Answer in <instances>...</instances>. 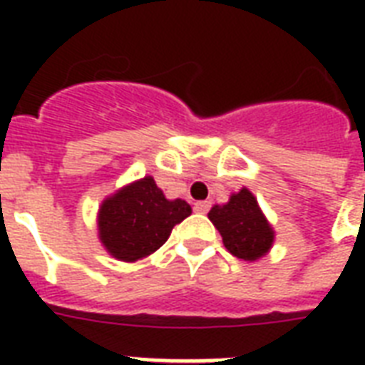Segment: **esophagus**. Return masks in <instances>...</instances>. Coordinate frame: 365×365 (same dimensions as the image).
<instances>
[{"instance_id": "obj_1", "label": "esophagus", "mask_w": 365, "mask_h": 365, "mask_svg": "<svg viewBox=\"0 0 365 365\" xmlns=\"http://www.w3.org/2000/svg\"><path fill=\"white\" fill-rule=\"evenodd\" d=\"M191 199H193L197 205H202V202H206V200L210 199V191L206 187H202V185H195L193 191H191Z\"/></svg>"}]
</instances>
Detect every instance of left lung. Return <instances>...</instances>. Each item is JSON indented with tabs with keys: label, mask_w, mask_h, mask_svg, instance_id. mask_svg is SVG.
Masks as SVG:
<instances>
[{
	"label": "left lung",
	"mask_w": 365,
	"mask_h": 365,
	"mask_svg": "<svg viewBox=\"0 0 365 365\" xmlns=\"http://www.w3.org/2000/svg\"><path fill=\"white\" fill-rule=\"evenodd\" d=\"M187 216L191 206L185 200L166 199L153 178L145 176L102 202L98 235L113 257L138 261L157 252Z\"/></svg>",
	"instance_id": "1"
}]
</instances>
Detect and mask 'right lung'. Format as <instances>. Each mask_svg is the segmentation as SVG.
Segmentation results:
<instances>
[{"label":"right lung","instance_id":"add662e5","mask_svg":"<svg viewBox=\"0 0 365 365\" xmlns=\"http://www.w3.org/2000/svg\"><path fill=\"white\" fill-rule=\"evenodd\" d=\"M208 217L222 235L225 248L240 259L255 261L271 250L274 231L246 187L233 195L227 205L214 206Z\"/></svg>","mask_w":365,"mask_h":365}]
</instances>
